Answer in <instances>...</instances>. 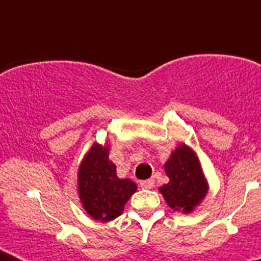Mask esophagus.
<instances>
[{"mask_svg":"<svg viewBox=\"0 0 261 261\" xmlns=\"http://www.w3.org/2000/svg\"><path fill=\"white\" fill-rule=\"evenodd\" d=\"M153 186H154V180H143V181H141V187H142L143 190H150V188H153Z\"/></svg>","mask_w":261,"mask_h":261,"instance_id":"1","label":"esophagus"}]
</instances>
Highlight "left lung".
<instances>
[{"label":"left lung","mask_w":261,"mask_h":261,"mask_svg":"<svg viewBox=\"0 0 261 261\" xmlns=\"http://www.w3.org/2000/svg\"><path fill=\"white\" fill-rule=\"evenodd\" d=\"M164 169L169 182L159 191L168 206L182 214L194 213L208 192V181L196 151L184 142L178 143L164 164Z\"/></svg>","instance_id":"8db88e82"}]
</instances>
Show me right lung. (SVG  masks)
<instances>
[{"label":"right lung","mask_w":261,"mask_h":261,"mask_svg":"<svg viewBox=\"0 0 261 261\" xmlns=\"http://www.w3.org/2000/svg\"><path fill=\"white\" fill-rule=\"evenodd\" d=\"M110 142L94 141L77 171V192L87 214L94 221L110 222L123 214L124 204L137 192L131 178H120L110 160Z\"/></svg>","instance_id":"obj_1"}]
</instances>
